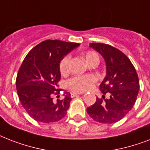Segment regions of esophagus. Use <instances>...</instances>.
Returning <instances> with one entry per match:
<instances>
[{"mask_svg":"<svg viewBox=\"0 0 150 150\" xmlns=\"http://www.w3.org/2000/svg\"><path fill=\"white\" fill-rule=\"evenodd\" d=\"M83 94V93H73L71 94V97H75L76 96H79V95H82Z\"/></svg>","mask_w":150,"mask_h":150,"instance_id":"obj_1","label":"esophagus"}]
</instances>
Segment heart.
<instances>
[{
    "instance_id": "b5f03b06",
    "label": "heart",
    "mask_w": 150,
    "mask_h": 150,
    "mask_svg": "<svg viewBox=\"0 0 150 150\" xmlns=\"http://www.w3.org/2000/svg\"><path fill=\"white\" fill-rule=\"evenodd\" d=\"M84 57L86 60L87 63L90 64L93 61L98 60V54L96 52L86 51L84 54ZM70 61V55H65L63 58L61 59L59 63V70L61 75H67L68 73V64ZM96 75H79V76H74L67 82V86L68 89H71L73 92L77 93H82L89 90L91 89V87L96 82Z\"/></svg>"
}]
</instances>
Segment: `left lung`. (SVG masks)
I'll return each mask as SVG.
<instances>
[{"instance_id": "left-lung-1", "label": "left lung", "mask_w": 150, "mask_h": 150, "mask_svg": "<svg viewBox=\"0 0 150 150\" xmlns=\"http://www.w3.org/2000/svg\"><path fill=\"white\" fill-rule=\"evenodd\" d=\"M90 47L104 58L107 75L100 84L103 94L86 109L94 121L112 124L121 120L135 104L139 90V80L132 63L123 52L105 43H92ZM109 94L108 98L105 95Z\"/></svg>"}]
</instances>
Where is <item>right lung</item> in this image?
Masks as SVG:
<instances>
[{"mask_svg":"<svg viewBox=\"0 0 150 150\" xmlns=\"http://www.w3.org/2000/svg\"><path fill=\"white\" fill-rule=\"evenodd\" d=\"M79 46V43L57 40H44L33 48L22 61L16 78V89L22 107L34 120L52 123L65 117L71 100L70 93L56 102L53 96H60V61Z\"/></svg>","mask_w":150,"mask_h":150,"instance_id":"obj_1","label":"right lung"}]
</instances>
